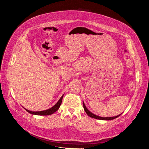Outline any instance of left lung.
<instances>
[{
  "mask_svg": "<svg viewBox=\"0 0 149 149\" xmlns=\"http://www.w3.org/2000/svg\"><path fill=\"white\" fill-rule=\"evenodd\" d=\"M83 107H84V109L85 110V111H86V113L87 114V115L92 118H96V119H98V120H113L114 118H116L117 117H119L121 114L118 115V116H116L115 117H100V116H97L94 114H93V113H91V111H90L86 107V105H85L84 102H83Z\"/></svg>",
  "mask_w": 149,
  "mask_h": 149,
  "instance_id": "8db88e82",
  "label": "left lung"
}]
</instances>
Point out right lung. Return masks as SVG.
<instances>
[{
  "mask_svg": "<svg viewBox=\"0 0 149 149\" xmlns=\"http://www.w3.org/2000/svg\"><path fill=\"white\" fill-rule=\"evenodd\" d=\"M63 95H62V96L60 98V99L58 100V101L52 107L46 110H44V111H29L27 109H26L24 107V109L28 111L29 113L33 114V115H38V116H49L51 114H52L53 113H54L55 111H56L62 103V98H63Z\"/></svg>",
  "mask_w": 149,
  "mask_h": 149,
  "instance_id": "1",
  "label": "right lung"
}]
</instances>
